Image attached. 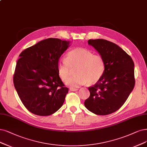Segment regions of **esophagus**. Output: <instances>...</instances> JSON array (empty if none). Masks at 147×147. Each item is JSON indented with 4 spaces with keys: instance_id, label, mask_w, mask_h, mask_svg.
<instances>
[{
    "instance_id": "1",
    "label": "esophagus",
    "mask_w": 147,
    "mask_h": 147,
    "mask_svg": "<svg viewBox=\"0 0 147 147\" xmlns=\"http://www.w3.org/2000/svg\"><path fill=\"white\" fill-rule=\"evenodd\" d=\"M79 89L78 88H70L69 90L71 91H78Z\"/></svg>"
}]
</instances>
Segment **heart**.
Here are the masks:
<instances>
[{
  "label": "heart",
  "mask_w": 147,
  "mask_h": 147,
  "mask_svg": "<svg viewBox=\"0 0 147 147\" xmlns=\"http://www.w3.org/2000/svg\"><path fill=\"white\" fill-rule=\"evenodd\" d=\"M77 66L75 72L77 75L67 78L71 67ZM105 65L103 58L95 55L87 49L77 48L69 51L66 58H61L57 63L59 77L70 87L78 88L86 83L94 84L100 80L105 71Z\"/></svg>",
  "instance_id": "1"
}]
</instances>
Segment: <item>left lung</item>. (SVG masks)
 I'll return each instance as SVG.
<instances>
[{
  "mask_svg": "<svg viewBox=\"0 0 147 147\" xmlns=\"http://www.w3.org/2000/svg\"><path fill=\"white\" fill-rule=\"evenodd\" d=\"M105 62V71L88 90L90 96L84 105L96 115H107L116 111L127 100L135 85L133 59L115 43L105 39H90Z\"/></svg>",
  "mask_w": 147,
  "mask_h": 147,
  "instance_id": "obj_1",
  "label": "left lung"
}]
</instances>
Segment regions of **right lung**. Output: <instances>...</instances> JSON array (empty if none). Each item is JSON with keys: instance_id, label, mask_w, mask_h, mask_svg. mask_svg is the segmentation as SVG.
I'll return each instance as SVG.
<instances>
[{"instance_id": "right-lung-1", "label": "right lung", "mask_w": 147, "mask_h": 147, "mask_svg": "<svg viewBox=\"0 0 147 147\" xmlns=\"http://www.w3.org/2000/svg\"><path fill=\"white\" fill-rule=\"evenodd\" d=\"M70 42L48 38L19 55L13 77L14 87L25 108L34 115H51L61 108L68 88L57 72V63Z\"/></svg>"}]
</instances>
